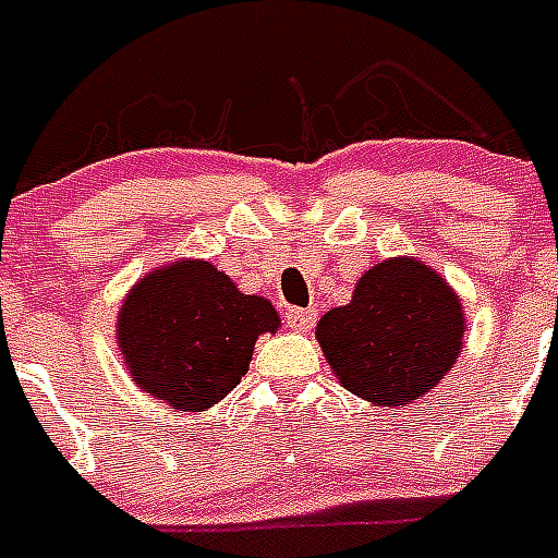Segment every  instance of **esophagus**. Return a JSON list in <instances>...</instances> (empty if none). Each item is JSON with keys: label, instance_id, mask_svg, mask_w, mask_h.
I'll return each instance as SVG.
<instances>
[{"label": "esophagus", "instance_id": "1", "mask_svg": "<svg viewBox=\"0 0 558 558\" xmlns=\"http://www.w3.org/2000/svg\"><path fill=\"white\" fill-rule=\"evenodd\" d=\"M316 323V311L311 307H291L288 311V328L291 331H311Z\"/></svg>", "mask_w": 558, "mask_h": 558}]
</instances>
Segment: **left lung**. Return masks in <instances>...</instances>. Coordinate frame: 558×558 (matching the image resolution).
Returning a JSON list of instances; mask_svg holds the SVG:
<instances>
[{
    "mask_svg": "<svg viewBox=\"0 0 558 558\" xmlns=\"http://www.w3.org/2000/svg\"><path fill=\"white\" fill-rule=\"evenodd\" d=\"M461 300L414 258L372 267L349 305L316 325L342 386L377 405L412 403L438 386L461 354Z\"/></svg>",
    "mask_w": 558,
    "mask_h": 558,
    "instance_id": "8db88e82",
    "label": "left lung"
}]
</instances>
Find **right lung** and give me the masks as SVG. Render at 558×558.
I'll return each mask as SVG.
<instances>
[{
  "label": "right lung",
  "instance_id": "1",
  "mask_svg": "<svg viewBox=\"0 0 558 558\" xmlns=\"http://www.w3.org/2000/svg\"><path fill=\"white\" fill-rule=\"evenodd\" d=\"M276 328L270 302L242 293L209 262H178L135 284L120 307L118 340L141 389L202 412L239 386L258 333Z\"/></svg>",
  "mask_w": 558,
  "mask_h": 558
}]
</instances>
